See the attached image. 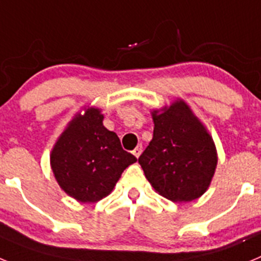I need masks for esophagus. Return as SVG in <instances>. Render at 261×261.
Here are the masks:
<instances>
[{
	"label": "esophagus",
	"mask_w": 261,
	"mask_h": 261,
	"mask_svg": "<svg viewBox=\"0 0 261 261\" xmlns=\"http://www.w3.org/2000/svg\"><path fill=\"white\" fill-rule=\"evenodd\" d=\"M141 153H142V146H141V145H138L135 150H133V155H135L136 158H138V156L141 155Z\"/></svg>",
	"instance_id": "1"
}]
</instances>
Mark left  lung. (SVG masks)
I'll list each match as a JSON object with an SVG mask.
<instances>
[{"label": "left lung", "instance_id": "8db88e82", "mask_svg": "<svg viewBox=\"0 0 261 261\" xmlns=\"http://www.w3.org/2000/svg\"><path fill=\"white\" fill-rule=\"evenodd\" d=\"M153 140L138 158L145 176L171 201H192L208 190L217 166L211 135L190 107L177 100L153 112Z\"/></svg>", "mask_w": 261, "mask_h": 261}]
</instances>
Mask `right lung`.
I'll use <instances>...</instances> for the list:
<instances>
[{
  "label": "right lung",
  "instance_id": "1",
  "mask_svg": "<svg viewBox=\"0 0 261 261\" xmlns=\"http://www.w3.org/2000/svg\"><path fill=\"white\" fill-rule=\"evenodd\" d=\"M136 161L121 147L116 133L105 128L98 108H87L84 116L71 120L50 154L57 183L81 202L106 197L124 170Z\"/></svg>",
  "mask_w": 261,
  "mask_h": 261
}]
</instances>
